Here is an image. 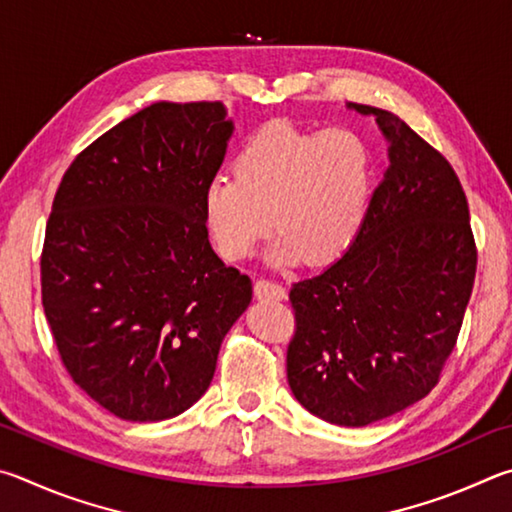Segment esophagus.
Masks as SVG:
<instances>
[{
    "label": "esophagus",
    "instance_id": "1",
    "mask_svg": "<svg viewBox=\"0 0 512 512\" xmlns=\"http://www.w3.org/2000/svg\"><path fill=\"white\" fill-rule=\"evenodd\" d=\"M254 294L258 299H276V301H281V299H285V288L281 283H276V281H272V279H258L256 283H254Z\"/></svg>",
    "mask_w": 512,
    "mask_h": 512
}]
</instances>
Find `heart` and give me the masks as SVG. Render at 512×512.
Returning <instances> with one entry per match:
<instances>
[{"mask_svg":"<svg viewBox=\"0 0 512 512\" xmlns=\"http://www.w3.org/2000/svg\"><path fill=\"white\" fill-rule=\"evenodd\" d=\"M375 173V152L362 132L265 123L240 148L236 173L206 184V229L227 261H245L276 227L283 236L276 263H333L362 229Z\"/></svg>","mask_w":512,"mask_h":512,"instance_id":"1","label":"heart"}]
</instances>
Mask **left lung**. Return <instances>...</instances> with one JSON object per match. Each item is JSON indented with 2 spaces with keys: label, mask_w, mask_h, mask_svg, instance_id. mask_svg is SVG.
I'll list each match as a JSON object with an SVG mask.
<instances>
[{
  "label": "left lung",
  "mask_w": 512,
  "mask_h": 512,
  "mask_svg": "<svg viewBox=\"0 0 512 512\" xmlns=\"http://www.w3.org/2000/svg\"><path fill=\"white\" fill-rule=\"evenodd\" d=\"M389 168L346 254L292 283L288 382L310 414L364 427L423 400L452 355L477 245L463 186L441 152L387 110Z\"/></svg>",
  "instance_id": "1"
}]
</instances>
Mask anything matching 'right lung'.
<instances>
[{
    "mask_svg": "<svg viewBox=\"0 0 512 512\" xmlns=\"http://www.w3.org/2000/svg\"><path fill=\"white\" fill-rule=\"evenodd\" d=\"M233 123L220 101L152 103L71 161L40 258L42 306L80 389L132 423L209 389L251 281L209 242L204 188Z\"/></svg>",
    "mask_w": 512,
    "mask_h": 512,
    "instance_id": "1",
    "label": "right lung"
}]
</instances>
